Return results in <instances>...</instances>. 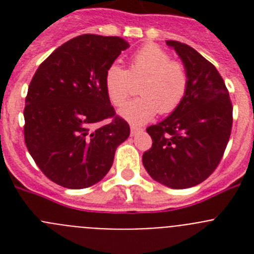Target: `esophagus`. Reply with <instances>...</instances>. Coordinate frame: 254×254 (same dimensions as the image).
I'll list each match as a JSON object with an SVG mask.
<instances>
[{
    "mask_svg": "<svg viewBox=\"0 0 254 254\" xmlns=\"http://www.w3.org/2000/svg\"><path fill=\"white\" fill-rule=\"evenodd\" d=\"M142 131V128L141 127H134V126H131V134L132 136H134L136 133H138V132Z\"/></svg>",
    "mask_w": 254,
    "mask_h": 254,
    "instance_id": "1",
    "label": "esophagus"
}]
</instances>
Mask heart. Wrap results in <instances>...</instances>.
Here are the masks:
<instances>
[{
    "label": "heart",
    "instance_id": "b5f03b06",
    "mask_svg": "<svg viewBox=\"0 0 254 254\" xmlns=\"http://www.w3.org/2000/svg\"><path fill=\"white\" fill-rule=\"evenodd\" d=\"M138 81L141 96L120 109L121 116L133 125L147 122L159 112L176 111L187 95L190 72L160 46L146 44L131 56L128 69L114 64L105 71L104 87L112 104L121 107L133 93V82Z\"/></svg>",
    "mask_w": 254,
    "mask_h": 254
}]
</instances>
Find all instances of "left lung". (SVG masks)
Returning a JSON list of instances; mask_svg holds the SVG:
<instances>
[{
  "mask_svg": "<svg viewBox=\"0 0 254 254\" xmlns=\"http://www.w3.org/2000/svg\"><path fill=\"white\" fill-rule=\"evenodd\" d=\"M167 44L187 66L190 87L176 111L146 128L152 146L142 163L152 179L182 190L199 185L220 164L232 133L233 105L214 64L188 44Z\"/></svg>",
  "mask_w": 254,
  "mask_h": 254,
  "instance_id": "8db88e82",
  "label": "left lung"
}]
</instances>
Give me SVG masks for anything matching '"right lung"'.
<instances>
[{
    "mask_svg": "<svg viewBox=\"0 0 254 254\" xmlns=\"http://www.w3.org/2000/svg\"><path fill=\"white\" fill-rule=\"evenodd\" d=\"M128 47L120 37L78 35L58 47L31 78L26 147L44 176L62 187L81 190L102 181L117 146L128 138V123L117 116L104 87L105 71ZM105 119L111 122L97 125Z\"/></svg>",
    "mask_w": 254,
    "mask_h": 254,
    "instance_id": "add662e5",
    "label": "right lung"
}]
</instances>
